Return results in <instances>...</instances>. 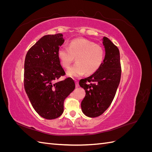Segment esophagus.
Here are the masks:
<instances>
[{"label":"esophagus","instance_id":"1","mask_svg":"<svg viewBox=\"0 0 152 152\" xmlns=\"http://www.w3.org/2000/svg\"><path fill=\"white\" fill-rule=\"evenodd\" d=\"M75 86H76V87H78L79 86V81H78L77 80H75Z\"/></svg>","mask_w":152,"mask_h":152}]
</instances>
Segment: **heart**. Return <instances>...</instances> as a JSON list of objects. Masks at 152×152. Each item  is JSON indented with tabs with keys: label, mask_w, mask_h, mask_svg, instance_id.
<instances>
[{
	"label": "heart",
	"mask_w": 152,
	"mask_h": 152,
	"mask_svg": "<svg viewBox=\"0 0 152 152\" xmlns=\"http://www.w3.org/2000/svg\"><path fill=\"white\" fill-rule=\"evenodd\" d=\"M61 65L68 68L73 61L77 63L67 71L68 75L77 77L86 73L90 75L97 72L102 65L104 58V50L102 46L84 39L72 40L68 48L61 47L58 50Z\"/></svg>",
	"instance_id": "1"
}]
</instances>
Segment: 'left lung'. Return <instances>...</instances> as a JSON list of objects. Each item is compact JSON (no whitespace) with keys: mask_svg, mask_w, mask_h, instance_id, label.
I'll return each instance as SVG.
<instances>
[{"mask_svg":"<svg viewBox=\"0 0 152 152\" xmlns=\"http://www.w3.org/2000/svg\"><path fill=\"white\" fill-rule=\"evenodd\" d=\"M105 56L102 65L93 75L81 79L79 85L86 91L81 108L86 116L102 115L115 96L121 77L120 53L118 48L106 37L103 39Z\"/></svg>","mask_w":152,"mask_h":152,"instance_id":"left-lung-1","label":"left lung"}]
</instances>
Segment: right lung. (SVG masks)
Returning a JSON list of instances; mask_svg holds the SVG:
<instances>
[{
  "mask_svg": "<svg viewBox=\"0 0 152 152\" xmlns=\"http://www.w3.org/2000/svg\"><path fill=\"white\" fill-rule=\"evenodd\" d=\"M64 41L62 34L45 35L28 50L25 57L26 93L36 112L49 120L61 115L64 101L75 87L70 77L55 82L65 75L58 56Z\"/></svg>",
  "mask_w": 152,
  "mask_h": 152,
  "instance_id": "right-lung-1",
  "label": "right lung"
}]
</instances>
